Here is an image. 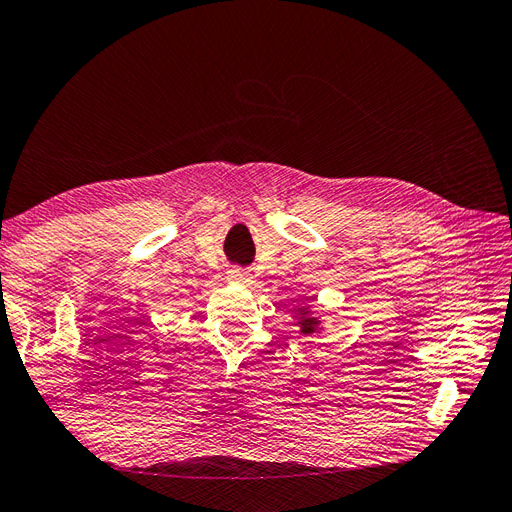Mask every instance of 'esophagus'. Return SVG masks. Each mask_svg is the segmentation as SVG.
I'll list each match as a JSON object with an SVG mask.
<instances>
[{
	"mask_svg": "<svg viewBox=\"0 0 512 512\" xmlns=\"http://www.w3.org/2000/svg\"><path fill=\"white\" fill-rule=\"evenodd\" d=\"M228 277H230V280H235V282H247V280H250V271L237 267V269L228 271Z\"/></svg>",
	"mask_w": 512,
	"mask_h": 512,
	"instance_id": "esophagus-1",
	"label": "esophagus"
}]
</instances>
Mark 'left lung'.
Masks as SVG:
<instances>
[{
    "label": "left lung",
    "mask_w": 512,
    "mask_h": 512,
    "mask_svg": "<svg viewBox=\"0 0 512 512\" xmlns=\"http://www.w3.org/2000/svg\"><path fill=\"white\" fill-rule=\"evenodd\" d=\"M299 312H301V316H303V333L307 335V333H314V318H307V309H299Z\"/></svg>",
    "instance_id": "8db88e82"
}]
</instances>
